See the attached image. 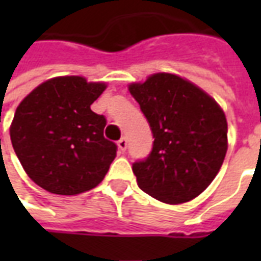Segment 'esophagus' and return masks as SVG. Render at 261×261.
Here are the masks:
<instances>
[{
    "label": "esophagus",
    "instance_id": "obj_1",
    "mask_svg": "<svg viewBox=\"0 0 261 261\" xmlns=\"http://www.w3.org/2000/svg\"><path fill=\"white\" fill-rule=\"evenodd\" d=\"M117 145H119L120 152H124L125 149H127V138H125V137H121L119 141H117Z\"/></svg>",
    "mask_w": 261,
    "mask_h": 261
}]
</instances>
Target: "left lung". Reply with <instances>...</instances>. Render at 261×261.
I'll list each match as a JSON object with an SVG mask.
<instances>
[{"instance_id":"obj_1","label":"left lung","mask_w":261,"mask_h":261,"mask_svg":"<svg viewBox=\"0 0 261 261\" xmlns=\"http://www.w3.org/2000/svg\"><path fill=\"white\" fill-rule=\"evenodd\" d=\"M128 91L153 136L151 153L133 164L137 183L159 201L181 204L207 189L228 149V124L208 93L175 74L158 72Z\"/></svg>"}]
</instances>
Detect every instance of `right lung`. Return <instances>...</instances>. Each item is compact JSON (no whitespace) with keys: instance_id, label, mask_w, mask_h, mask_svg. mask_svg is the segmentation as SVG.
<instances>
[{"instance_id":"obj_1","label":"right lung","mask_w":261,"mask_h":261,"mask_svg":"<svg viewBox=\"0 0 261 261\" xmlns=\"http://www.w3.org/2000/svg\"><path fill=\"white\" fill-rule=\"evenodd\" d=\"M105 89V82L57 76L19 103L9 128L11 141L37 186L75 196L103 180L117 152V145L103 137L105 116L91 110Z\"/></svg>"}]
</instances>
